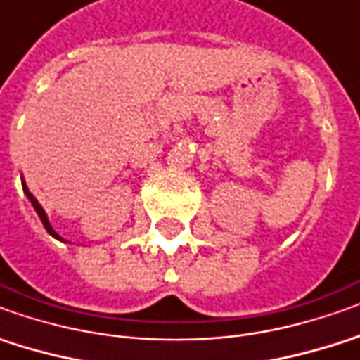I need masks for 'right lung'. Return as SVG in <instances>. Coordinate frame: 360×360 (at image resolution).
Wrapping results in <instances>:
<instances>
[{"label": "right lung", "mask_w": 360, "mask_h": 360, "mask_svg": "<svg viewBox=\"0 0 360 360\" xmlns=\"http://www.w3.org/2000/svg\"><path fill=\"white\" fill-rule=\"evenodd\" d=\"M21 184H23L25 195H27V198H29V202L33 204L34 212H37V215L41 217V221H43L44 229L49 231V235H52V237H54V239H58V241H64V239H62L60 235H58V233H56V231H54V229H52V225H51V221H49V217H46V213H44L43 205L39 204V202H37V198H34V195L31 194V192H29V188H27V184H25V180H21Z\"/></svg>", "instance_id": "right-lung-1"}]
</instances>
